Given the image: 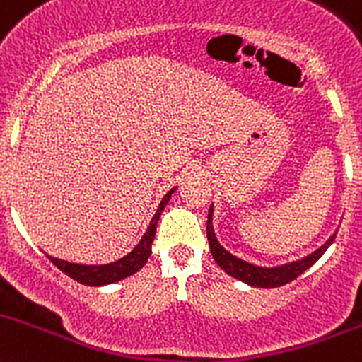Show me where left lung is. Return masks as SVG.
<instances>
[{
  "instance_id": "obj_1",
  "label": "left lung",
  "mask_w": 362,
  "mask_h": 362,
  "mask_svg": "<svg viewBox=\"0 0 362 362\" xmlns=\"http://www.w3.org/2000/svg\"><path fill=\"white\" fill-rule=\"evenodd\" d=\"M212 205H210L209 219H206V238H209L210 252H212L214 259H216L217 265H219L226 274H230L231 278L238 279V281L245 283V285L258 286V288H276V286H283L286 285V283L293 281L296 278H299L304 270L310 269V267L327 251V247L332 244V240H334L336 237L334 233L324 245H322V247H318L317 251L311 252V255H308L306 258L303 259L285 263V265L279 267H258L237 258V256L231 255L230 251H226V249L219 244L212 228Z\"/></svg>"
}]
</instances>
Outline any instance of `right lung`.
I'll list each match as a JSON object with an SVG mask.
<instances>
[{
    "instance_id": "1",
    "label": "right lung",
    "mask_w": 362,
    "mask_h": 362,
    "mask_svg": "<svg viewBox=\"0 0 362 362\" xmlns=\"http://www.w3.org/2000/svg\"><path fill=\"white\" fill-rule=\"evenodd\" d=\"M175 189H171L166 196L160 202L159 209H157L156 216L150 221V226L146 230V233L143 235V238L139 240V244L129 252L124 258L117 259V262L106 263V265H79V263H70L65 262V259L52 258V256L47 255V258L62 270L63 274H66L69 278L76 279L81 285L88 286H103V285H111V283H117L120 279L129 278V276L136 274L139 269H143L146 262H148L150 255H152V242L153 237H156V228L157 221H159L160 214H163L164 206L170 202L171 194H173Z\"/></svg>"
}]
</instances>
